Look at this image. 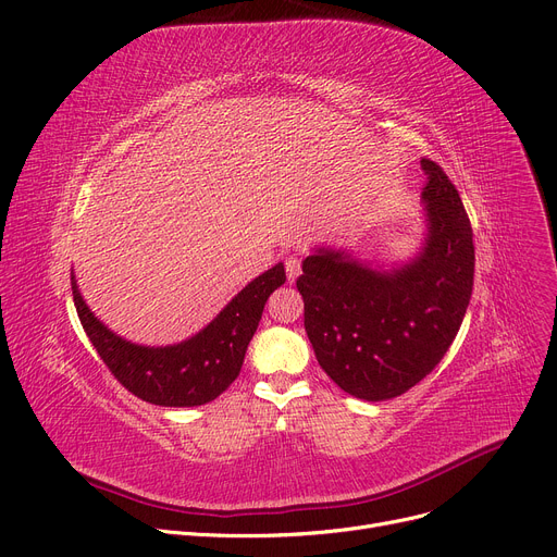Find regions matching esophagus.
I'll return each mask as SVG.
<instances>
[{"instance_id":"34e87169","label":"esophagus","mask_w":557,"mask_h":557,"mask_svg":"<svg viewBox=\"0 0 557 557\" xmlns=\"http://www.w3.org/2000/svg\"><path fill=\"white\" fill-rule=\"evenodd\" d=\"M283 265H285L287 281H289V283L297 281V276L301 274V260H299L297 256H287V258L283 260Z\"/></svg>"}]
</instances>
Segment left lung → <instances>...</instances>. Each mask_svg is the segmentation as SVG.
Wrapping results in <instances>:
<instances>
[{"instance_id":"obj_1","label":"left lung","mask_w":557,"mask_h":557,"mask_svg":"<svg viewBox=\"0 0 557 557\" xmlns=\"http://www.w3.org/2000/svg\"><path fill=\"white\" fill-rule=\"evenodd\" d=\"M420 166L428 236L416 258L386 272L346 251L317 249L297 278L319 367L359 400L396 398L430 375L472 297V226L459 190L436 161Z\"/></svg>"}]
</instances>
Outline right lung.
<instances>
[{"label":"right lung","instance_id":"obj_1","mask_svg":"<svg viewBox=\"0 0 557 557\" xmlns=\"http://www.w3.org/2000/svg\"><path fill=\"white\" fill-rule=\"evenodd\" d=\"M285 283L283 263L245 285L205 331L173 346H139L114 335L85 306L72 274L83 329L112 375L129 394L159 407H198L215 400L245 362L270 294Z\"/></svg>","mask_w":557,"mask_h":557}]
</instances>
